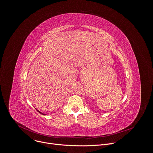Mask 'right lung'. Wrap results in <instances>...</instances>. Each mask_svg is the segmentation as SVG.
Wrapping results in <instances>:
<instances>
[{
	"mask_svg": "<svg viewBox=\"0 0 153 153\" xmlns=\"http://www.w3.org/2000/svg\"><path fill=\"white\" fill-rule=\"evenodd\" d=\"M38 112H39V111H38ZM39 112V113H40V114H43V115H45V114H43V113H41V112Z\"/></svg>",
	"mask_w": 153,
	"mask_h": 153,
	"instance_id": "obj_1",
	"label": "right lung"
}]
</instances>
